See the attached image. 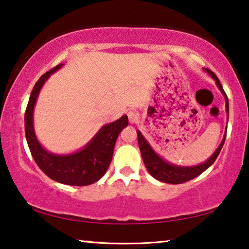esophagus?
<instances>
[{
    "label": "esophagus",
    "instance_id": "obj_1",
    "mask_svg": "<svg viewBox=\"0 0 249 249\" xmlns=\"http://www.w3.org/2000/svg\"><path fill=\"white\" fill-rule=\"evenodd\" d=\"M127 116H128V120L130 123H136V122L140 120V114L135 111H129L127 113Z\"/></svg>",
    "mask_w": 249,
    "mask_h": 249
}]
</instances>
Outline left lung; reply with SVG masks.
I'll use <instances>...</instances> for the list:
<instances>
[{"mask_svg":"<svg viewBox=\"0 0 249 249\" xmlns=\"http://www.w3.org/2000/svg\"><path fill=\"white\" fill-rule=\"evenodd\" d=\"M205 71L214 80H215L217 88L221 90L223 95H224L225 101H226L227 117H229V99H227V95L224 92V90H223V87L220 83V80L217 79V77L213 71H211L209 69H205ZM137 138H138V146H140L142 160H144V163L149 174L153 176L155 179L161 181V182H166L170 184H179V183L187 182V181L192 180L193 178H196V177L200 176L202 172L205 171L214 161H215V159L217 158L218 154H220L223 145H224L226 133L220 146H218L217 149L215 150V153L211 156L205 162L197 166H193V167H181V166H176V165H172V163L167 162L166 160H163L161 157H159V156L155 153L154 149L150 147L149 142L145 140V137L142 136V133L138 129H137Z\"/></svg>","mask_w":249,"mask_h":249,"instance_id":"obj_1","label":"left lung"}]
</instances>
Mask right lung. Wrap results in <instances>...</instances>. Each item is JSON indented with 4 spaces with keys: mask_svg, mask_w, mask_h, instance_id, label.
<instances>
[{
    "mask_svg": "<svg viewBox=\"0 0 249 249\" xmlns=\"http://www.w3.org/2000/svg\"><path fill=\"white\" fill-rule=\"evenodd\" d=\"M61 67L62 65H58L44 73L34 87L25 111L26 141L37 166L50 179L68 185H89L100 180L107 172L112 161L117 136L128 125V117L123 115L113 123L104 125L90 142L77 153L56 155L46 150L39 144L34 130V107L46 80Z\"/></svg>",
    "mask_w": 249,
    "mask_h": 249,
    "instance_id": "1",
    "label": "right lung"
}]
</instances>
